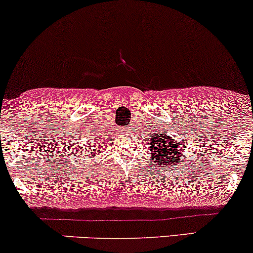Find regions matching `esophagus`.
Masks as SVG:
<instances>
[{"label":"esophagus","instance_id":"esophagus-1","mask_svg":"<svg viewBox=\"0 0 253 253\" xmlns=\"http://www.w3.org/2000/svg\"><path fill=\"white\" fill-rule=\"evenodd\" d=\"M130 129L127 126H124L122 129H120V132H126V131H129Z\"/></svg>","mask_w":253,"mask_h":253}]
</instances>
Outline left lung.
Returning a JSON list of instances; mask_svg holds the SVG:
<instances>
[{"label": "left lung", "mask_w": 253, "mask_h": 253, "mask_svg": "<svg viewBox=\"0 0 253 253\" xmlns=\"http://www.w3.org/2000/svg\"><path fill=\"white\" fill-rule=\"evenodd\" d=\"M151 160L159 166H172L182 159V148L167 132H159L151 138Z\"/></svg>", "instance_id": "left-lung-1"}]
</instances>
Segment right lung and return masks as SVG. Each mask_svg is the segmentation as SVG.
Returning a JSON list of instances; mask_svg holds the SVG:
<instances>
[{"label":"right lung","instance_id":"1","mask_svg":"<svg viewBox=\"0 0 253 253\" xmlns=\"http://www.w3.org/2000/svg\"><path fill=\"white\" fill-rule=\"evenodd\" d=\"M98 144L99 143H96L95 140H91L88 143V145H89V146H88V148H89L88 152L91 151V157H92V155H95L96 152H99V153H100V152H101V150L103 148L101 145H98Z\"/></svg>","mask_w":253,"mask_h":253}]
</instances>
